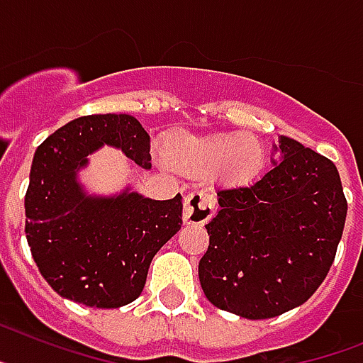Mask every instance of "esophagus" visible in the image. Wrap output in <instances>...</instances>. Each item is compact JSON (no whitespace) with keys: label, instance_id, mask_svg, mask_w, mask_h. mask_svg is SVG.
Masks as SVG:
<instances>
[{"label":"esophagus","instance_id":"obj_1","mask_svg":"<svg viewBox=\"0 0 363 363\" xmlns=\"http://www.w3.org/2000/svg\"><path fill=\"white\" fill-rule=\"evenodd\" d=\"M217 200L206 191H191L184 202V220L187 224H203L215 215Z\"/></svg>","mask_w":363,"mask_h":363}]
</instances>
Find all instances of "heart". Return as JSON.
Instances as JSON below:
<instances>
[{
  "instance_id": "obj_1",
  "label": "heart",
  "mask_w": 363,
  "mask_h": 363,
  "mask_svg": "<svg viewBox=\"0 0 363 363\" xmlns=\"http://www.w3.org/2000/svg\"><path fill=\"white\" fill-rule=\"evenodd\" d=\"M172 160L194 172L220 170L233 182L247 184L265 161L262 143L245 133H217L211 137H176L169 146Z\"/></svg>"
}]
</instances>
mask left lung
<instances>
[{"mask_svg": "<svg viewBox=\"0 0 363 363\" xmlns=\"http://www.w3.org/2000/svg\"><path fill=\"white\" fill-rule=\"evenodd\" d=\"M284 161L248 187L220 189L199 277L208 301L245 319L301 306L330 271L347 199L328 157L282 137Z\"/></svg>", "mask_w": 363, "mask_h": 363, "instance_id": "8db88e82", "label": "left lung"}]
</instances>
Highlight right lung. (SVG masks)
<instances>
[{"mask_svg":"<svg viewBox=\"0 0 363 363\" xmlns=\"http://www.w3.org/2000/svg\"><path fill=\"white\" fill-rule=\"evenodd\" d=\"M111 145L150 169V135L130 115L68 122L35 152L26 193V235L46 282L65 298L118 308L143 293L152 257L182 228V196L137 193L91 199L76 182L86 155Z\"/></svg>","mask_w":363,"mask_h":363,"instance_id":"add662e5","label":"right lung"}]
</instances>
